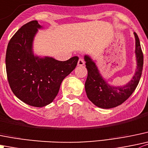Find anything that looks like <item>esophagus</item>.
<instances>
[{"label":"esophagus","instance_id":"1","mask_svg":"<svg viewBox=\"0 0 148 148\" xmlns=\"http://www.w3.org/2000/svg\"><path fill=\"white\" fill-rule=\"evenodd\" d=\"M77 64H78V66H83L84 64V60L82 59V58H79L78 61V63H77Z\"/></svg>","mask_w":148,"mask_h":148}]
</instances>
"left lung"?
Returning <instances> with one entry per match:
<instances>
[{
	"mask_svg": "<svg viewBox=\"0 0 148 148\" xmlns=\"http://www.w3.org/2000/svg\"><path fill=\"white\" fill-rule=\"evenodd\" d=\"M135 37V53L137 66L132 80L122 87L110 85L102 77L94 61L88 56H84L87 78L85 82V91L89 100L101 108H111L122 104L131 96L137 87L143 68V53L137 33Z\"/></svg>",
	"mask_w": 148,
	"mask_h": 148,
	"instance_id": "obj_1",
	"label": "left lung"
}]
</instances>
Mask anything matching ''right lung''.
Instances as JSON below:
<instances>
[{
	"mask_svg": "<svg viewBox=\"0 0 148 148\" xmlns=\"http://www.w3.org/2000/svg\"><path fill=\"white\" fill-rule=\"evenodd\" d=\"M40 28L42 26L36 20L23 25L10 40L5 54L11 90L19 100L34 107L52 103L62 81L75 69L79 60L77 56L60 61L51 57L34 56L33 40Z\"/></svg>",
	"mask_w": 148,
	"mask_h": 148,
	"instance_id": "add662e5",
	"label": "right lung"
}]
</instances>
